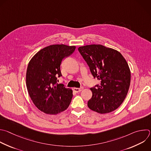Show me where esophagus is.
<instances>
[{
	"label": "esophagus",
	"mask_w": 151,
	"mask_h": 151,
	"mask_svg": "<svg viewBox=\"0 0 151 151\" xmlns=\"http://www.w3.org/2000/svg\"><path fill=\"white\" fill-rule=\"evenodd\" d=\"M83 89V88L81 87V88H74L73 89V90L75 92H79L80 91H81Z\"/></svg>",
	"instance_id": "obj_1"
}]
</instances>
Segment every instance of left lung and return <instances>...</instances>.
<instances>
[{
	"label": "left lung",
	"instance_id": "8db88e82",
	"mask_svg": "<svg viewBox=\"0 0 151 151\" xmlns=\"http://www.w3.org/2000/svg\"><path fill=\"white\" fill-rule=\"evenodd\" d=\"M78 50L93 78L101 82L90 88L92 96L88 101V107L101 114L116 110L130 86L131 75L126 60L117 50L100 44L79 47Z\"/></svg>",
	"mask_w": 151,
	"mask_h": 151
}]
</instances>
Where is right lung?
I'll use <instances>...</instances> for the list:
<instances>
[{
	"label": "right lung",
	"mask_w": 151,
	"mask_h": 151,
	"mask_svg": "<svg viewBox=\"0 0 151 151\" xmlns=\"http://www.w3.org/2000/svg\"><path fill=\"white\" fill-rule=\"evenodd\" d=\"M75 46L55 44L47 46L31 59L26 74L27 88L34 105L48 114L66 110L73 96L72 90L58 83L62 76V60L72 55Z\"/></svg>",
	"instance_id": "right-lung-1"
}]
</instances>
